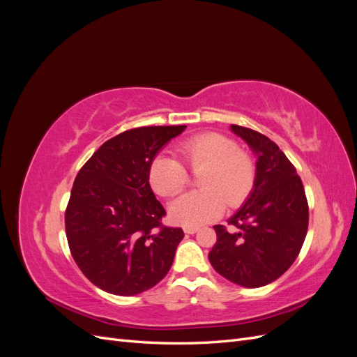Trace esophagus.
I'll return each mask as SVG.
<instances>
[{"label":"esophagus","instance_id":"esophagus-1","mask_svg":"<svg viewBox=\"0 0 357 357\" xmlns=\"http://www.w3.org/2000/svg\"><path fill=\"white\" fill-rule=\"evenodd\" d=\"M183 231H185L186 234H195V232H198V228L197 226H185V228H183Z\"/></svg>","mask_w":357,"mask_h":357}]
</instances>
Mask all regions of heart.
I'll return each instance as SVG.
<instances>
[{
  "instance_id": "b5f03b06",
  "label": "heart",
  "mask_w": 357,
  "mask_h": 357,
  "mask_svg": "<svg viewBox=\"0 0 357 357\" xmlns=\"http://www.w3.org/2000/svg\"><path fill=\"white\" fill-rule=\"evenodd\" d=\"M192 171H199L201 190L189 192L171 204V218L185 226L219 219L226 205L240 207L252 195L256 164L234 138L219 132L192 137L177 147ZM149 183L160 197H176L189 183V171L174 156H156L149 165Z\"/></svg>"
}]
</instances>
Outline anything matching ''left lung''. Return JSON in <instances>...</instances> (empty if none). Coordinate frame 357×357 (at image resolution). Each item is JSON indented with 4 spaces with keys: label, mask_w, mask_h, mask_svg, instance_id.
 Masks as SVG:
<instances>
[{
    "label": "left lung",
    "mask_w": 357,
    "mask_h": 357,
    "mask_svg": "<svg viewBox=\"0 0 357 357\" xmlns=\"http://www.w3.org/2000/svg\"><path fill=\"white\" fill-rule=\"evenodd\" d=\"M257 155L256 183L247 202L228 220L215 225L218 241L208 253L222 277L244 287H262L295 262L308 231L304 185L287 156L264 134L231 125Z\"/></svg>",
    "instance_id": "left-lung-1"
}]
</instances>
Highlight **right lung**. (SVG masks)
<instances>
[{
  "mask_svg": "<svg viewBox=\"0 0 357 357\" xmlns=\"http://www.w3.org/2000/svg\"><path fill=\"white\" fill-rule=\"evenodd\" d=\"M177 126L128 129L105 142L80 168L66 210L70 252L84 277L113 295L132 296L156 286L174 261L181 228L149 183V165Z\"/></svg>",
  "mask_w": 357,
  "mask_h": 357,
  "instance_id": "right-lung-1",
  "label": "right lung"
}]
</instances>
